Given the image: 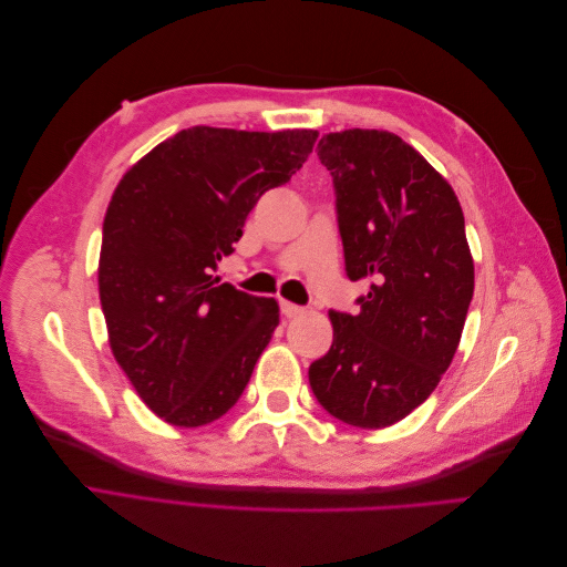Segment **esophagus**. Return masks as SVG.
I'll list each match as a JSON object with an SVG mask.
<instances>
[{"instance_id":"obj_1","label":"esophagus","mask_w":567,"mask_h":567,"mask_svg":"<svg viewBox=\"0 0 567 567\" xmlns=\"http://www.w3.org/2000/svg\"><path fill=\"white\" fill-rule=\"evenodd\" d=\"M279 307H281V315H284L286 319H293V317H300V315H302V307H298V305H293V302H288V300H281Z\"/></svg>"}]
</instances>
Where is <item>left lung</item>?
Wrapping results in <instances>:
<instances>
[{
	"mask_svg": "<svg viewBox=\"0 0 567 567\" xmlns=\"http://www.w3.org/2000/svg\"><path fill=\"white\" fill-rule=\"evenodd\" d=\"M317 156L336 188L359 312H329L333 342L310 367L319 404L342 423L388 427L437 388L456 354L475 271L450 182L385 130L323 134Z\"/></svg>",
	"mask_w": 567,
	"mask_h": 567,
	"instance_id": "1",
	"label": "left lung"
}]
</instances>
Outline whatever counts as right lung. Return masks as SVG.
<instances>
[{
    "instance_id": "add662e5",
    "label": "right lung",
    "mask_w": 567,
    "mask_h": 567,
    "mask_svg": "<svg viewBox=\"0 0 567 567\" xmlns=\"http://www.w3.org/2000/svg\"><path fill=\"white\" fill-rule=\"evenodd\" d=\"M317 136L196 125L148 151L115 186L99 255L101 310L115 362L163 421L208 425L248 385L279 305L213 271L255 203L296 175Z\"/></svg>"
}]
</instances>
